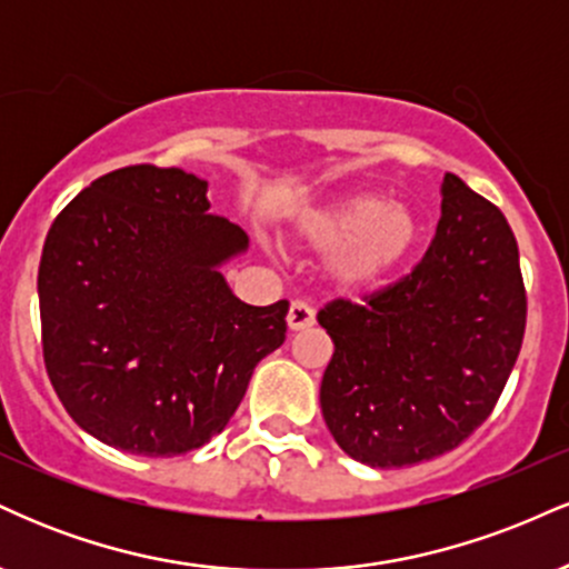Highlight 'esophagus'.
<instances>
[{
	"label": "esophagus",
	"instance_id": "obj_1",
	"mask_svg": "<svg viewBox=\"0 0 569 569\" xmlns=\"http://www.w3.org/2000/svg\"><path fill=\"white\" fill-rule=\"evenodd\" d=\"M286 323H289L291 331H305L316 323V310H312L307 302H291L289 316H286Z\"/></svg>",
	"mask_w": 569,
	"mask_h": 569
}]
</instances>
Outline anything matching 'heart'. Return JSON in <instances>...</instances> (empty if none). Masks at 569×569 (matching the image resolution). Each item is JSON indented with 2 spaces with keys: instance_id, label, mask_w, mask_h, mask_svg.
<instances>
[{
  "instance_id": "1",
  "label": "heart",
  "mask_w": 569,
  "mask_h": 569,
  "mask_svg": "<svg viewBox=\"0 0 569 569\" xmlns=\"http://www.w3.org/2000/svg\"><path fill=\"white\" fill-rule=\"evenodd\" d=\"M293 238L326 251V272L339 289L367 291L415 253L422 224L407 202H388L380 192H352L299 211Z\"/></svg>"
}]
</instances>
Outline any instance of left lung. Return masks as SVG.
<instances>
[{"instance_id":"left-lung-1","label":"left lung","mask_w":569,"mask_h":569,"mask_svg":"<svg viewBox=\"0 0 569 569\" xmlns=\"http://www.w3.org/2000/svg\"><path fill=\"white\" fill-rule=\"evenodd\" d=\"M335 342L321 411L345 455L407 468L466 441L506 388L527 323L519 248L500 208L443 176L436 238L367 305L318 312Z\"/></svg>"}]
</instances>
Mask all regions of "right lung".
Here are the masks:
<instances>
[{
    "label": "right lung",
    "instance_id": "obj_1",
    "mask_svg": "<svg viewBox=\"0 0 569 569\" xmlns=\"http://www.w3.org/2000/svg\"><path fill=\"white\" fill-rule=\"evenodd\" d=\"M208 181L128 166L58 213L39 262L44 367L71 420L109 447L173 457L221 433L289 302H240L221 267L248 234L208 213Z\"/></svg>",
    "mask_w": 569,
    "mask_h": 569
}]
</instances>
